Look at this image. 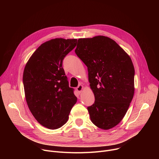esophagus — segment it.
Here are the masks:
<instances>
[{"label":"esophagus","instance_id":"obj_1","mask_svg":"<svg viewBox=\"0 0 159 159\" xmlns=\"http://www.w3.org/2000/svg\"><path fill=\"white\" fill-rule=\"evenodd\" d=\"M83 88H84V86H83L82 85H81V84L79 85H78V87L76 88L77 90L78 93H79V94H80V93H81V92H82V90Z\"/></svg>","mask_w":159,"mask_h":159}]
</instances>
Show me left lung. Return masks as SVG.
Masks as SVG:
<instances>
[{
	"label": "left lung",
	"mask_w": 159,
	"mask_h": 159,
	"mask_svg": "<svg viewBox=\"0 0 159 159\" xmlns=\"http://www.w3.org/2000/svg\"><path fill=\"white\" fill-rule=\"evenodd\" d=\"M76 55L87 66L95 97L87 107L91 121L109 129L123 120L133 98L134 69L129 56L112 39L98 36L78 39Z\"/></svg>",
	"instance_id": "8db88e82"
}]
</instances>
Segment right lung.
I'll return each instance as SVG.
<instances>
[{
  "label": "right lung",
  "mask_w": 159,
  "mask_h": 159,
  "mask_svg": "<svg viewBox=\"0 0 159 159\" xmlns=\"http://www.w3.org/2000/svg\"><path fill=\"white\" fill-rule=\"evenodd\" d=\"M77 41L55 38L46 41L25 68L22 79L28 107L37 121L50 129L67 122L77 100L62 67L63 60L75 47Z\"/></svg>",
  "instance_id": "add662e5"
}]
</instances>
